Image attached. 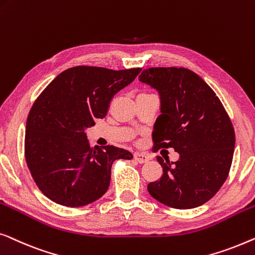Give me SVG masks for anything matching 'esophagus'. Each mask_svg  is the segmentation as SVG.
<instances>
[{"instance_id": "1", "label": "esophagus", "mask_w": 255, "mask_h": 255, "mask_svg": "<svg viewBox=\"0 0 255 255\" xmlns=\"http://www.w3.org/2000/svg\"><path fill=\"white\" fill-rule=\"evenodd\" d=\"M134 159L136 160V162L143 164V163L148 162V160H149V156L146 155L145 152H136L135 155H134Z\"/></svg>"}]
</instances>
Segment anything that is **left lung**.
<instances>
[{
  "mask_svg": "<svg viewBox=\"0 0 255 255\" xmlns=\"http://www.w3.org/2000/svg\"><path fill=\"white\" fill-rule=\"evenodd\" d=\"M139 81L158 91L160 112L152 131L153 150L173 148L177 162H164L148 192L160 203L191 209L209 201L227 180L235 151V129L223 104L199 75L186 68L142 71Z\"/></svg>",
  "mask_w": 255,
  "mask_h": 255,
  "instance_id": "obj_1",
  "label": "left lung"
}]
</instances>
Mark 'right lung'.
Listing matches in <instances>:
<instances>
[{
  "label": "right lung",
  "instance_id": "add662e5",
  "mask_svg": "<svg viewBox=\"0 0 255 255\" xmlns=\"http://www.w3.org/2000/svg\"><path fill=\"white\" fill-rule=\"evenodd\" d=\"M141 70L73 67L35 99L26 121L25 159L38 188L53 202L71 208L95 202L109 189L114 160L132 158L114 145L91 148L85 129L106 117L114 95Z\"/></svg>",
  "mask_w": 255,
  "mask_h": 255
}]
</instances>
